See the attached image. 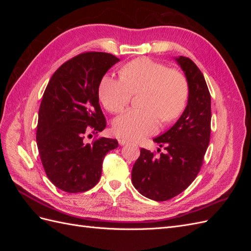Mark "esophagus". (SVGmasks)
Instances as JSON below:
<instances>
[{
  "instance_id": "obj_1",
  "label": "esophagus",
  "mask_w": 251,
  "mask_h": 251,
  "mask_svg": "<svg viewBox=\"0 0 251 251\" xmlns=\"http://www.w3.org/2000/svg\"><path fill=\"white\" fill-rule=\"evenodd\" d=\"M118 143H119V146H126V144H127V141L125 139H119Z\"/></svg>"
}]
</instances>
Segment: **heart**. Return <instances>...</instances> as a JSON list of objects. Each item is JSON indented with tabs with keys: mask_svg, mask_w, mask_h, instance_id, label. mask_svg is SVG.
I'll use <instances>...</instances> for the list:
<instances>
[{
	"mask_svg": "<svg viewBox=\"0 0 251 251\" xmlns=\"http://www.w3.org/2000/svg\"><path fill=\"white\" fill-rule=\"evenodd\" d=\"M121 78L104 75L98 87V97L112 113L124 111L133 93L140 96L141 109L128 110L113 121L117 137L137 140L155 133L159 117L165 123L178 117L187 100V82L181 73L148 57L136 58L120 71Z\"/></svg>",
	"mask_w": 251,
	"mask_h": 251,
	"instance_id": "heart-1",
	"label": "heart"
}]
</instances>
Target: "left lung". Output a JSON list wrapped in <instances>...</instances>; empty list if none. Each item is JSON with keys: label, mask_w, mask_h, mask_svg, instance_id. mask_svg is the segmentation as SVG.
Here are the masks:
<instances>
[{"label": "left lung", "mask_w": 251, "mask_h": 251, "mask_svg": "<svg viewBox=\"0 0 251 251\" xmlns=\"http://www.w3.org/2000/svg\"><path fill=\"white\" fill-rule=\"evenodd\" d=\"M184 72L188 98L184 112L169 131L153 140L165 153L155 157L146 149L132 170V183L144 197L166 201L186 189L198 175L210 138V94L192 59L174 57ZM160 151V149H158Z\"/></svg>", "instance_id": "8db88e82"}]
</instances>
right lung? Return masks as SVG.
<instances>
[{
	"label": "right lung",
	"mask_w": 251,
	"mask_h": 251,
	"mask_svg": "<svg viewBox=\"0 0 251 251\" xmlns=\"http://www.w3.org/2000/svg\"><path fill=\"white\" fill-rule=\"evenodd\" d=\"M119 60L110 53H82L60 66L45 90L36 144L47 177L66 193H82L95 186L104 156L118 147L116 139L102 137L90 144L83 138L107 126L98 87Z\"/></svg>",
	"instance_id": "right-lung-1"
}]
</instances>
